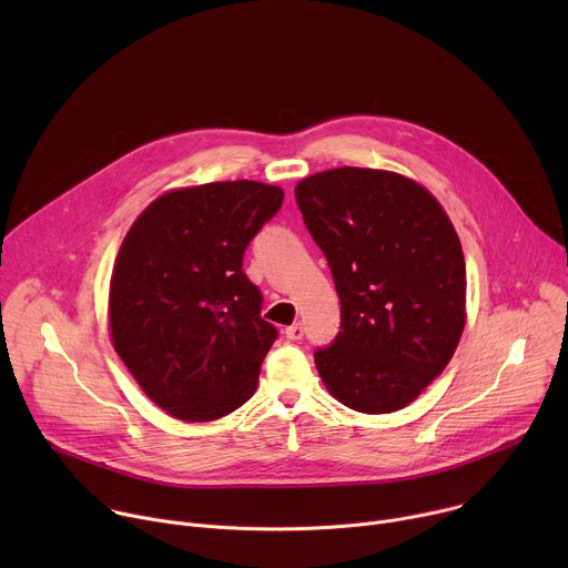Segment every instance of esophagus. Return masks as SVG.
Listing matches in <instances>:
<instances>
[{
    "instance_id": "esophagus-1",
    "label": "esophagus",
    "mask_w": 568,
    "mask_h": 568,
    "mask_svg": "<svg viewBox=\"0 0 568 568\" xmlns=\"http://www.w3.org/2000/svg\"><path fill=\"white\" fill-rule=\"evenodd\" d=\"M303 335H305V331H303V323H292V326H287V328H285V337H287L290 342H301V339H303Z\"/></svg>"
}]
</instances>
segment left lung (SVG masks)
I'll return each instance as SVG.
<instances>
[{
	"instance_id": "8db88e82",
	"label": "left lung",
	"mask_w": 568,
	"mask_h": 568,
	"mask_svg": "<svg viewBox=\"0 0 568 568\" xmlns=\"http://www.w3.org/2000/svg\"><path fill=\"white\" fill-rule=\"evenodd\" d=\"M294 195L342 301V331L314 351L323 384L362 414L407 407L465 328V258L447 213L420 184L373 169L316 173Z\"/></svg>"
}]
</instances>
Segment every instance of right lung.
<instances>
[{
    "mask_svg": "<svg viewBox=\"0 0 568 568\" xmlns=\"http://www.w3.org/2000/svg\"><path fill=\"white\" fill-rule=\"evenodd\" d=\"M281 204L278 186L213 182L156 197L130 226L110 283L112 344L173 418L217 420L254 395L278 331L242 256Z\"/></svg>",
    "mask_w": 568,
    "mask_h": 568,
    "instance_id": "add662e5",
    "label": "right lung"
}]
</instances>
